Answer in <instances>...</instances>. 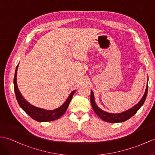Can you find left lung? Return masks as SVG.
<instances>
[{
    "label": "left lung",
    "mask_w": 155,
    "mask_h": 155,
    "mask_svg": "<svg viewBox=\"0 0 155 155\" xmlns=\"http://www.w3.org/2000/svg\"><path fill=\"white\" fill-rule=\"evenodd\" d=\"M148 92V85L147 86L145 92L143 95V96L141 98V100L137 104L134 106L132 108L128 110L121 113H117V114H112L109 113H107L105 111L100 109L96 104V102L94 101V96L92 91H91V95H90V101L91 104H92V108L94 110V112L96 113L97 116L100 117L102 120H104L105 122H108L110 123H117V122H124L133 117L135 114L137 113V110L140 109L141 107L143 105L144 102L146 100L147 95Z\"/></svg>",
    "instance_id": "1"
}]
</instances>
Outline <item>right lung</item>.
I'll return each mask as SVG.
<instances>
[{"label": "right lung", "instance_id": "obj_1", "mask_svg": "<svg viewBox=\"0 0 155 155\" xmlns=\"http://www.w3.org/2000/svg\"><path fill=\"white\" fill-rule=\"evenodd\" d=\"M18 65H17L15 71L14 85L15 97H16V100L18 102V104L21 107V108L24 110L28 115H29L31 118L34 119L35 120H37L38 122L53 121L56 120V119L59 118H60L63 114L65 113L67 109L68 108L70 101L72 100V97L75 92V90L73 91V92L70 94L69 96L67 99V100L65 101L64 104H63L60 107H59L56 109L48 110L34 107L32 105L29 104V103L23 97L21 93L19 92V91L18 90L16 82V75Z\"/></svg>", "mask_w": 155, "mask_h": 155}]
</instances>
